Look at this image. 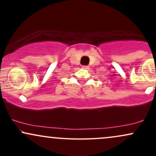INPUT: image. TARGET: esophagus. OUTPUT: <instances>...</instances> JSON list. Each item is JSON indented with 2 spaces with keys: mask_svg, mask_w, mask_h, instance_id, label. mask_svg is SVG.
Here are the masks:
<instances>
[{
  "mask_svg": "<svg viewBox=\"0 0 156 156\" xmlns=\"http://www.w3.org/2000/svg\"><path fill=\"white\" fill-rule=\"evenodd\" d=\"M82 68H83V69H89V66H82V67H81Z\"/></svg>",
  "mask_w": 156,
  "mask_h": 156,
  "instance_id": "obj_1",
  "label": "esophagus"
}]
</instances>
